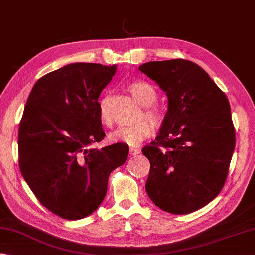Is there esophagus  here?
I'll list each match as a JSON object with an SVG mask.
<instances>
[{"mask_svg": "<svg viewBox=\"0 0 255 255\" xmlns=\"http://www.w3.org/2000/svg\"><path fill=\"white\" fill-rule=\"evenodd\" d=\"M141 153V150H138V148H134V147H129V155L134 156V155H137Z\"/></svg>", "mask_w": 255, "mask_h": 255, "instance_id": "obj_1", "label": "esophagus"}]
</instances>
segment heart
<instances>
[{
	"instance_id": "heart-1",
	"label": "heart",
	"mask_w": 255,
	"mask_h": 255,
	"mask_svg": "<svg viewBox=\"0 0 255 255\" xmlns=\"http://www.w3.org/2000/svg\"><path fill=\"white\" fill-rule=\"evenodd\" d=\"M128 90L133 95L140 105L144 107L143 115L147 120L160 126L164 119V113L157 107H153L156 102L157 93L155 89L151 84L144 81H134L128 85ZM100 119L105 126H110L112 123V115L110 113L108 101L102 100L100 104ZM152 133V126L147 121H140L133 126L128 127H119L113 132L110 133L109 138L113 143H126L128 145H137L143 140H145Z\"/></svg>"
}]
</instances>
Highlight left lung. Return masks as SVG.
Wrapping results in <instances>:
<instances>
[{
  "mask_svg": "<svg viewBox=\"0 0 255 255\" xmlns=\"http://www.w3.org/2000/svg\"><path fill=\"white\" fill-rule=\"evenodd\" d=\"M167 97V111L152 145L145 190L158 208L187 214L217 198L235 146L231 109L210 75L191 61H153L138 68Z\"/></svg>",
  "mask_w": 255,
  "mask_h": 255,
  "instance_id": "8db88e82",
  "label": "left lung"
}]
</instances>
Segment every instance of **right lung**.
Returning <instances> with one entry per match:
<instances>
[{"mask_svg": "<svg viewBox=\"0 0 255 255\" xmlns=\"http://www.w3.org/2000/svg\"><path fill=\"white\" fill-rule=\"evenodd\" d=\"M117 65L71 63L37 81L18 128V164L37 200L59 217L92 214L108 191L109 175L124 164L123 143L91 147L105 136L99 97Z\"/></svg>", "mask_w": 255, "mask_h": 255, "instance_id": "right-lung-1", "label": "right lung"}]
</instances>
